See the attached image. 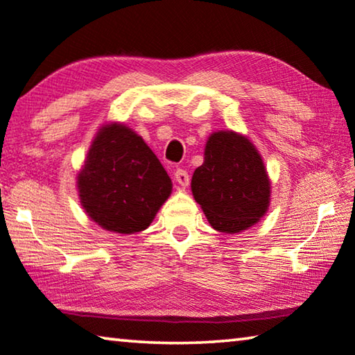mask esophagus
Masks as SVG:
<instances>
[{"label":"esophagus","instance_id":"1","mask_svg":"<svg viewBox=\"0 0 355 355\" xmlns=\"http://www.w3.org/2000/svg\"><path fill=\"white\" fill-rule=\"evenodd\" d=\"M173 178H175V182L182 188H187L189 184V175H188L187 171H183V168H177L175 173H173Z\"/></svg>","mask_w":355,"mask_h":355}]
</instances>
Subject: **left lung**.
I'll use <instances>...</instances> for the list:
<instances>
[{
	"instance_id": "obj_1",
	"label": "left lung",
	"mask_w": 355,
	"mask_h": 355,
	"mask_svg": "<svg viewBox=\"0 0 355 355\" xmlns=\"http://www.w3.org/2000/svg\"><path fill=\"white\" fill-rule=\"evenodd\" d=\"M270 178L251 140L232 129L211 132L204 164L191 178V191L213 229L239 234L261 221L270 207Z\"/></svg>"
}]
</instances>
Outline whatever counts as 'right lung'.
Segmentation results:
<instances>
[{
  "instance_id": "obj_1",
  "label": "right lung",
  "mask_w": 355,
  "mask_h": 355,
  "mask_svg": "<svg viewBox=\"0 0 355 355\" xmlns=\"http://www.w3.org/2000/svg\"><path fill=\"white\" fill-rule=\"evenodd\" d=\"M77 191L87 216L115 234L147 229L172 193V180L145 140L125 123L99 128Z\"/></svg>"
}]
</instances>
